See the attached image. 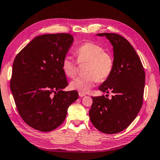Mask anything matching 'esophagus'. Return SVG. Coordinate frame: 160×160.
<instances>
[{"instance_id":"obj_1","label":"esophagus","mask_w":160,"mask_h":160,"mask_svg":"<svg viewBox=\"0 0 160 160\" xmlns=\"http://www.w3.org/2000/svg\"><path fill=\"white\" fill-rule=\"evenodd\" d=\"M79 97H84V96H86V94H84V93H83V92H79Z\"/></svg>"}]
</instances>
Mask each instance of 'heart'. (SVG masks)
<instances>
[{"label": "heart", "instance_id": "obj_1", "mask_svg": "<svg viewBox=\"0 0 160 160\" xmlns=\"http://www.w3.org/2000/svg\"><path fill=\"white\" fill-rule=\"evenodd\" d=\"M77 62L85 64L82 77L75 78L70 83V88L81 92H88L95 83L106 81L112 73L113 56L104 48L92 42H84L75 51ZM61 69L67 77L72 78L77 72V64L70 56H65L61 62Z\"/></svg>", "mask_w": 160, "mask_h": 160}]
</instances>
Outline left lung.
I'll use <instances>...</instances> for the list:
<instances>
[{
	"mask_svg": "<svg viewBox=\"0 0 160 160\" xmlns=\"http://www.w3.org/2000/svg\"><path fill=\"white\" fill-rule=\"evenodd\" d=\"M97 35L105 36L110 41L114 60L112 73L99 90L113 95L111 99L104 95L92 97L89 116L99 131L116 134L131 124L142 107L145 72L136 51L125 38L116 33Z\"/></svg>",
	"mask_w": 160,
	"mask_h": 160,
	"instance_id": "left-lung-1",
	"label": "left lung"
}]
</instances>
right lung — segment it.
I'll use <instances>...</instances> for the list:
<instances>
[{"label": "right lung", "mask_w": 160, "mask_h": 160, "mask_svg": "<svg viewBox=\"0 0 160 160\" xmlns=\"http://www.w3.org/2000/svg\"><path fill=\"white\" fill-rule=\"evenodd\" d=\"M73 40L69 33L40 35L15 57L11 91L20 116L37 130L56 129L78 99L76 90H62L68 83L61 62Z\"/></svg>", "instance_id": "obj_1"}]
</instances>
